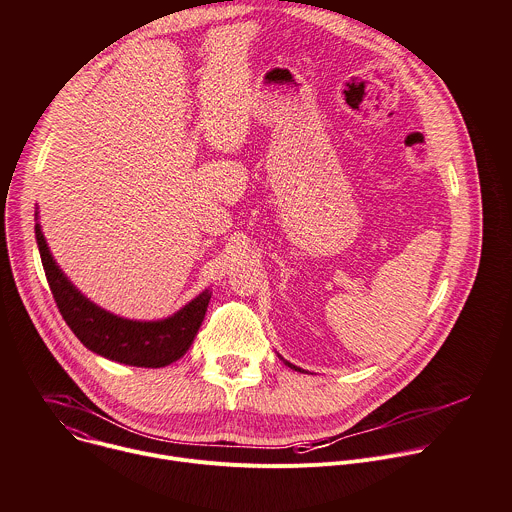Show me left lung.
Listing matches in <instances>:
<instances>
[{"instance_id": "1", "label": "left lung", "mask_w": 512, "mask_h": 512, "mask_svg": "<svg viewBox=\"0 0 512 512\" xmlns=\"http://www.w3.org/2000/svg\"><path fill=\"white\" fill-rule=\"evenodd\" d=\"M279 358H281V356H279ZM281 360H283V358H281ZM283 362L287 364V367H289V369H294V371H300V373H304L302 369H298V367H296V364H291V362H287V360H283Z\"/></svg>"}]
</instances>
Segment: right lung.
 <instances>
[{
    "mask_svg": "<svg viewBox=\"0 0 512 512\" xmlns=\"http://www.w3.org/2000/svg\"><path fill=\"white\" fill-rule=\"evenodd\" d=\"M34 231L54 302L68 328L91 352L143 369L168 367L186 354L204 320L212 296L210 287L164 320L121 318L83 296L56 265L38 223V210Z\"/></svg>",
    "mask_w": 512,
    "mask_h": 512,
    "instance_id": "1",
    "label": "right lung"
}]
</instances>
